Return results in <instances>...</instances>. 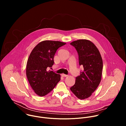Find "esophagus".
I'll return each instance as SVG.
<instances>
[{
  "label": "esophagus",
  "mask_w": 126,
  "mask_h": 126,
  "mask_svg": "<svg viewBox=\"0 0 126 126\" xmlns=\"http://www.w3.org/2000/svg\"><path fill=\"white\" fill-rule=\"evenodd\" d=\"M61 76H62V77H67V76H68V75H65V74H61Z\"/></svg>",
  "instance_id": "obj_1"
}]
</instances>
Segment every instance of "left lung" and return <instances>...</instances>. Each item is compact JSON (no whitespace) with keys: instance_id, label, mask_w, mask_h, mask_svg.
I'll use <instances>...</instances> for the list:
<instances>
[{"instance_id":"obj_1","label":"left lung","mask_w":126,"mask_h":126,"mask_svg":"<svg viewBox=\"0 0 126 126\" xmlns=\"http://www.w3.org/2000/svg\"><path fill=\"white\" fill-rule=\"evenodd\" d=\"M70 44L77 51L79 65L84 68L70 90L78 99H87L92 95L101 81L102 58L99 50L91 41L79 39Z\"/></svg>"}]
</instances>
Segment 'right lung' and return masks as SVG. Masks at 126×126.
Returning a JSON list of instances; mask_svg holds the SVG:
<instances>
[{"label":"right lung","instance_id":"obj_1","mask_svg":"<svg viewBox=\"0 0 126 126\" xmlns=\"http://www.w3.org/2000/svg\"><path fill=\"white\" fill-rule=\"evenodd\" d=\"M58 41H41L32 50L27 62L26 73L34 92L42 97L50 93L60 81L61 76L47 68L52 67L57 50L65 45Z\"/></svg>","mask_w":126,"mask_h":126}]
</instances>
